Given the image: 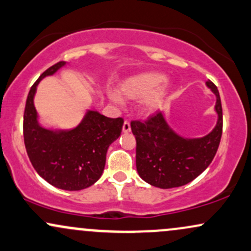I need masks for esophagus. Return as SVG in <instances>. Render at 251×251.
<instances>
[{"instance_id":"obj_1","label":"esophagus","mask_w":251,"mask_h":251,"mask_svg":"<svg viewBox=\"0 0 251 251\" xmlns=\"http://www.w3.org/2000/svg\"><path fill=\"white\" fill-rule=\"evenodd\" d=\"M129 131H131V125H129V122L125 120V122H124V125H123V132L124 133H128Z\"/></svg>"}]
</instances>
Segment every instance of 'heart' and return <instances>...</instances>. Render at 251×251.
Returning <instances> with one entry per match:
<instances>
[{
  "label": "heart",
  "mask_w": 251,
  "mask_h": 251,
  "mask_svg": "<svg viewBox=\"0 0 251 251\" xmlns=\"http://www.w3.org/2000/svg\"><path fill=\"white\" fill-rule=\"evenodd\" d=\"M164 80L165 76L157 72L138 74L118 86L117 96L122 100L144 99V109L146 112H153L168 96L169 85Z\"/></svg>",
  "instance_id": "heart-1"
}]
</instances>
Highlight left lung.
Returning <instances> with one entry per match:
<instances>
[{"mask_svg": "<svg viewBox=\"0 0 251 251\" xmlns=\"http://www.w3.org/2000/svg\"><path fill=\"white\" fill-rule=\"evenodd\" d=\"M206 86L216 96L218 120L215 128L204 137L194 139L180 137L170 127L160 112L144 122H131L137 142V171L140 178L152 186L171 189L185 185L197 178L214 159L221 142L223 113L217 87L211 81H206Z\"/></svg>", "mask_w": 251, "mask_h": 251, "instance_id": "obj_1", "label": "left lung"}]
</instances>
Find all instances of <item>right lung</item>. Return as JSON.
<instances>
[{"label": "right lung", "mask_w": 251, "mask_h": 251, "mask_svg": "<svg viewBox=\"0 0 251 251\" xmlns=\"http://www.w3.org/2000/svg\"><path fill=\"white\" fill-rule=\"evenodd\" d=\"M65 63L60 61L51 66L31 86L24 114V138L31 165L43 179L55 188L77 191L93 185L101 177L108 146L119 138L124 120L88 111L73 129L41 127L34 106L36 86Z\"/></svg>", "instance_id": "add662e5"}]
</instances>
